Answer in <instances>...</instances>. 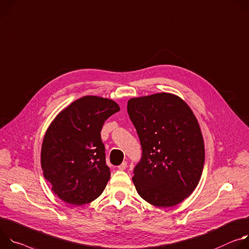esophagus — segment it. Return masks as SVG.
I'll return each mask as SVG.
<instances>
[{
  "label": "esophagus",
  "mask_w": 249,
  "mask_h": 249,
  "mask_svg": "<svg viewBox=\"0 0 249 249\" xmlns=\"http://www.w3.org/2000/svg\"><path fill=\"white\" fill-rule=\"evenodd\" d=\"M126 167H127V162L126 161H124L121 165H119V166H118V168L120 170H124Z\"/></svg>",
  "instance_id": "obj_1"
}]
</instances>
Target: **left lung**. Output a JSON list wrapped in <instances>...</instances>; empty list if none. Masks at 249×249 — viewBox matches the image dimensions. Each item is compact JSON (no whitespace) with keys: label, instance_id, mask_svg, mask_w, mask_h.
<instances>
[{"label":"left lung","instance_id":"obj_1","mask_svg":"<svg viewBox=\"0 0 249 249\" xmlns=\"http://www.w3.org/2000/svg\"><path fill=\"white\" fill-rule=\"evenodd\" d=\"M127 113L142 149L132 177L137 193L159 208L181 203L196 189L204 168L196 117L182 99L168 93L130 99Z\"/></svg>","mask_w":249,"mask_h":249}]
</instances>
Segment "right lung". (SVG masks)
Masks as SVG:
<instances>
[{
    "instance_id": "add662e5",
    "label": "right lung",
    "mask_w": 249,
    "mask_h": 249,
    "mask_svg": "<svg viewBox=\"0 0 249 249\" xmlns=\"http://www.w3.org/2000/svg\"><path fill=\"white\" fill-rule=\"evenodd\" d=\"M119 110L113 100L86 96L64 108L49 125L41 147V168L62 201L82 206L105 190L110 172L101 130Z\"/></svg>"
}]
</instances>
